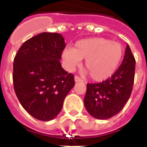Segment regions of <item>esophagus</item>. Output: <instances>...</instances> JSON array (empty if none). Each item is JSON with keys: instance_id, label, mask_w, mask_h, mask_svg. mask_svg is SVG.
Returning <instances> with one entry per match:
<instances>
[{"instance_id": "esophagus-1", "label": "esophagus", "mask_w": 147, "mask_h": 147, "mask_svg": "<svg viewBox=\"0 0 147 147\" xmlns=\"http://www.w3.org/2000/svg\"><path fill=\"white\" fill-rule=\"evenodd\" d=\"M74 79H75V82H76V83H77V82H82V81H83V80H82L81 78H80L79 76H76Z\"/></svg>"}]
</instances>
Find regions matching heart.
<instances>
[{
  "mask_svg": "<svg viewBox=\"0 0 147 147\" xmlns=\"http://www.w3.org/2000/svg\"><path fill=\"white\" fill-rule=\"evenodd\" d=\"M123 48L116 41L95 37L81 40L75 48H67L63 52V60L67 69L78 66L85 59L84 67L92 80L103 81L112 76L123 57Z\"/></svg>",
  "mask_w": 147,
  "mask_h": 147,
  "instance_id": "b5f03b06",
  "label": "heart"
}]
</instances>
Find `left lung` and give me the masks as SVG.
Segmentation results:
<instances>
[{"instance_id":"1","label":"left lung","mask_w":147,"mask_h":147,"mask_svg":"<svg viewBox=\"0 0 147 147\" xmlns=\"http://www.w3.org/2000/svg\"><path fill=\"white\" fill-rule=\"evenodd\" d=\"M135 59L127 45L122 64L112 76L97 84H87L84 105L97 119H108L123 108L133 88Z\"/></svg>"}]
</instances>
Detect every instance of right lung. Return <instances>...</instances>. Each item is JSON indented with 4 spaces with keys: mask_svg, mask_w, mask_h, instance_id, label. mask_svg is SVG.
<instances>
[{
    "mask_svg": "<svg viewBox=\"0 0 147 147\" xmlns=\"http://www.w3.org/2000/svg\"><path fill=\"white\" fill-rule=\"evenodd\" d=\"M65 46L62 35L42 32L24 42L14 58V91L22 107L36 119L56 118L75 85L74 76L59 61Z\"/></svg>",
    "mask_w": 147,
    "mask_h": 147,
    "instance_id": "add662e5",
    "label": "right lung"
}]
</instances>
